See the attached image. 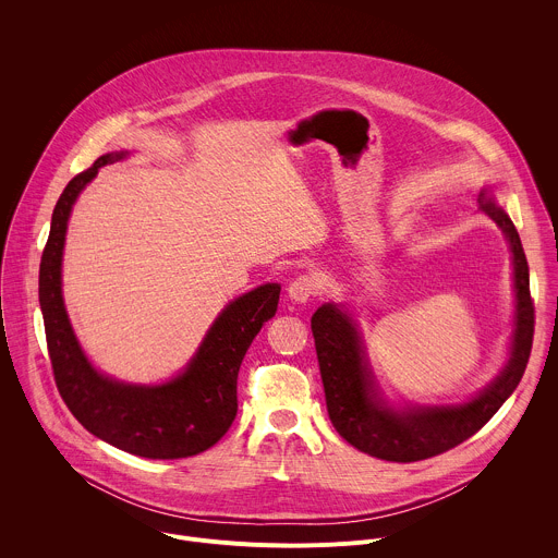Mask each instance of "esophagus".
<instances>
[{
    "label": "esophagus",
    "mask_w": 558,
    "mask_h": 558,
    "mask_svg": "<svg viewBox=\"0 0 558 558\" xmlns=\"http://www.w3.org/2000/svg\"><path fill=\"white\" fill-rule=\"evenodd\" d=\"M320 289H323L320 278L313 276V274H302V276H298V278L289 284L287 293H289V300H291V302L304 304V302H308L313 295L320 293Z\"/></svg>",
    "instance_id": "1"
}]
</instances>
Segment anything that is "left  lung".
I'll use <instances>...</instances> for the list:
<instances>
[{"label":"left lung","instance_id":"8db88e82","mask_svg":"<svg viewBox=\"0 0 558 558\" xmlns=\"http://www.w3.org/2000/svg\"><path fill=\"white\" fill-rule=\"evenodd\" d=\"M480 209L497 222L510 243L514 267V329L510 360L468 402L441 407L388 404L371 371L360 329L347 306L327 302L311 317L331 424L342 439L371 457L409 463L459 446L490 422L525 373L534 336L527 260L519 231L504 207L495 203V194L488 187L480 194Z\"/></svg>","mask_w":558,"mask_h":558}]
</instances>
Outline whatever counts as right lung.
I'll list each match as a JSON object with an SVG mask.
<instances>
[{
  "instance_id": "add662e5",
  "label": "right lung",
  "mask_w": 558,
  "mask_h": 558,
  "mask_svg": "<svg viewBox=\"0 0 558 558\" xmlns=\"http://www.w3.org/2000/svg\"><path fill=\"white\" fill-rule=\"evenodd\" d=\"M130 151L99 156L59 196L39 265V306L57 388L70 413L106 444L147 459H183L211 448L231 426L243 357L276 315L280 284H260L231 300L211 323L187 366L163 384H125L99 373L78 344L61 293V260L72 205L99 168Z\"/></svg>"
}]
</instances>
